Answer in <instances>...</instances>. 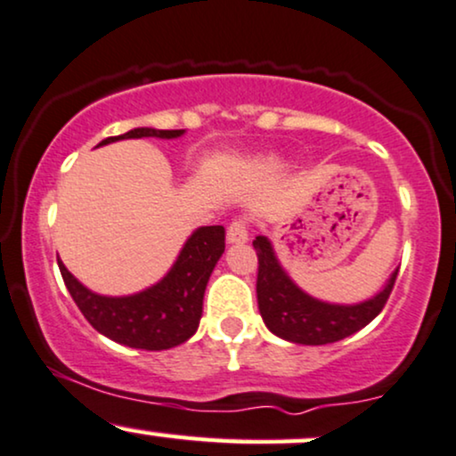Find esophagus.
I'll return each mask as SVG.
<instances>
[{
  "mask_svg": "<svg viewBox=\"0 0 456 456\" xmlns=\"http://www.w3.org/2000/svg\"><path fill=\"white\" fill-rule=\"evenodd\" d=\"M249 239L248 232V222L245 219H234L226 230V240L230 245H237V243H245Z\"/></svg>",
  "mask_w": 456,
  "mask_h": 456,
  "instance_id": "1",
  "label": "esophagus"
}]
</instances>
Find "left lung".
Instances as JSON below:
<instances>
[{"instance_id":"obj_1","label":"left lung","mask_w":456,"mask_h":456,"mask_svg":"<svg viewBox=\"0 0 456 456\" xmlns=\"http://www.w3.org/2000/svg\"><path fill=\"white\" fill-rule=\"evenodd\" d=\"M254 249L258 254L256 294L262 320L273 335L301 346L335 344L365 329L384 309L399 273L395 269L384 290L367 301L354 305L324 303L309 297L290 280L265 234L256 237Z\"/></svg>"}]
</instances>
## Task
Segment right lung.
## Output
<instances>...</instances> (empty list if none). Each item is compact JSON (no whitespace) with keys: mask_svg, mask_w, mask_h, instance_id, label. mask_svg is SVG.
<instances>
[{"mask_svg":"<svg viewBox=\"0 0 456 456\" xmlns=\"http://www.w3.org/2000/svg\"><path fill=\"white\" fill-rule=\"evenodd\" d=\"M183 132L134 127L121 136L104 138L98 147L126 138H179ZM224 239V226L194 230L162 280L147 290L127 297H104L91 292L59 258L57 265L74 303L98 333L136 350H168L185 344L198 330L208 277L226 248Z\"/></svg>","mask_w":456,"mask_h":456,"instance_id":"obj_1","label":"right lung"}]
</instances>
